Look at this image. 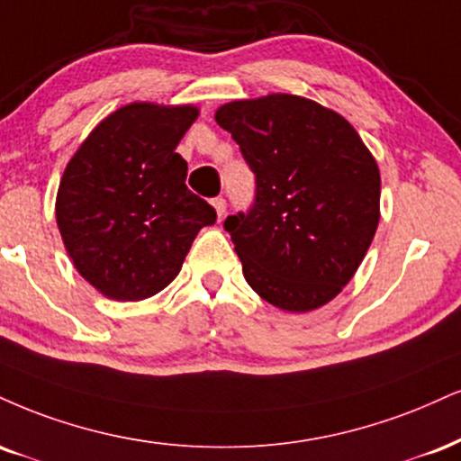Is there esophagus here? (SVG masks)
<instances>
[{"instance_id":"1","label":"esophagus","mask_w":461,"mask_h":461,"mask_svg":"<svg viewBox=\"0 0 461 461\" xmlns=\"http://www.w3.org/2000/svg\"><path fill=\"white\" fill-rule=\"evenodd\" d=\"M212 206H214V210H216V216H219V219H223V216H225V210H227L225 199H223V197H216V199H212Z\"/></svg>"}]
</instances>
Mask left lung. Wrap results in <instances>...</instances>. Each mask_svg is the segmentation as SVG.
Listing matches in <instances>:
<instances>
[{
    "label": "left lung",
    "instance_id": "8db88e82",
    "mask_svg": "<svg viewBox=\"0 0 461 461\" xmlns=\"http://www.w3.org/2000/svg\"><path fill=\"white\" fill-rule=\"evenodd\" d=\"M255 174L247 214L225 230L266 303L307 313L348 285L380 221V169L337 111L294 94L231 101L214 113Z\"/></svg>",
    "mask_w": 461,
    "mask_h": 461
}]
</instances>
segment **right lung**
<instances>
[{
	"label": "right lung",
	"mask_w": 461,
	"mask_h": 461,
	"mask_svg": "<svg viewBox=\"0 0 461 461\" xmlns=\"http://www.w3.org/2000/svg\"><path fill=\"white\" fill-rule=\"evenodd\" d=\"M195 104L131 103L109 113L72 154L55 219L79 275L111 301H143L180 273L214 208L185 185L176 152Z\"/></svg>",
	"instance_id": "1"
}]
</instances>
